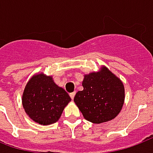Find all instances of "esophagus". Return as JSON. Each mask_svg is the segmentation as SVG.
Returning <instances> with one entry per match:
<instances>
[{"label":"esophagus","mask_w":153,"mask_h":153,"mask_svg":"<svg viewBox=\"0 0 153 153\" xmlns=\"http://www.w3.org/2000/svg\"><path fill=\"white\" fill-rule=\"evenodd\" d=\"M75 94H76V92H72V93L70 94V97H71V99H72V100H73V99H74Z\"/></svg>","instance_id":"obj_1"}]
</instances>
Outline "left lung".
<instances>
[{
	"label": "left lung",
	"mask_w": 153,
	"mask_h": 153,
	"mask_svg": "<svg viewBox=\"0 0 153 153\" xmlns=\"http://www.w3.org/2000/svg\"><path fill=\"white\" fill-rule=\"evenodd\" d=\"M83 90L78 91L74 102L85 120L100 124L114 119L125 100L122 81L106 67L85 75Z\"/></svg>",
	"instance_id": "left-lung-1"
}]
</instances>
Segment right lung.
Returning <instances> with one entry per match:
<instances>
[{
    "mask_svg": "<svg viewBox=\"0 0 153 153\" xmlns=\"http://www.w3.org/2000/svg\"><path fill=\"white\" fill-rule=\"evenodd\" d=\"M71 101L68 94L58 86L52 76H33L23 90V107L32 120L43 126L55 123Z\"/></svg>",
    "mask_w": 153,
    "mask_h": 153,
    "instance_id": "add662e5",
    "label": "right lung"
}]
</instances>
